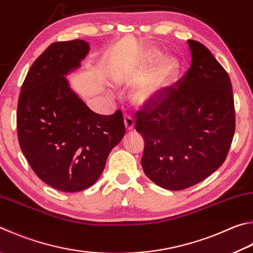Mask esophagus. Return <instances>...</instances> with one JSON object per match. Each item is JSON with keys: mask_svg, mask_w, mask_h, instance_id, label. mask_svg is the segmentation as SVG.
<instances>
[{"mask_svg": "<svg viewBox=\"0 0 253 253\" xmlns=\"http://www.w3.org/2000/svg\"><path fill=\"white\" fill-rule=\"evenodd\" d=\"M124 123H125V127L127 130H131L135 126V121L130 115H125V116H124Z\"/></svg>", "mask_w": 253, "mask_h": 253, "instance_id": "esophagus-1", "label": "esophagus"}]
</instances>
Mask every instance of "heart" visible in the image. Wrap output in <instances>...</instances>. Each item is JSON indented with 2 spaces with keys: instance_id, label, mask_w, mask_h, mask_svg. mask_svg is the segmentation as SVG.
<instances>
[{
  "instance_id": "heart-1",
  "label": "heart",
  "mask_w": 253,
  "mask_h": 253,
  "mask_svg": "<svg viewBox=\"0 0 253 253\" xmlns=\"http://www.w3.org/2000/svg\"><path fill=\"white\" fill-rule=\"evenodd\" d=\"M157 56V53L151 54V58ZM174 70V61L171 57H165L157 63L153 70L149 72L144 81L135 90V99L139 104H146L154 99L160 89L166 85L169 77L171 76Z\"/></svg>"
}]
</instances>
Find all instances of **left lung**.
<instances>
[{
    "instance_id": "obj_1",
    "label": "left lung",
    "mask_w": 253,
    "mask_h": 253,
    "mask_svg": "<svg viewBox=\"0 0 253 253\" xmlns=\"http://www.w3.org/2000/svg\"><path fill=\"white\" fill-rule=\"evenodd\" d=\"M189 70L135 114L145 140L141 166L156 185L182 190L221 166L236 129L230 77L210 50L188 40Z\"/></svg>"
}]
</instances>
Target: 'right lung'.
I'll return each instance as SVG.
<instances>
[{"label":"right lung","instance_id":"add662e5","mask_svg":"<svg viewBox=\"0 0 253 253\" xmlns=\"http://www.w3.org/2000/svg\"><path fill=\"white\" fill-rule=\"evenodd\" d=\"M88 52L83 40L50 44L31 66L17 104L23 154L40 179L65 192L93 186L125 135L121 111L94 113L66 80Z\"/></svg>","mask_w":253,"mask_h":253}]
</instances>
